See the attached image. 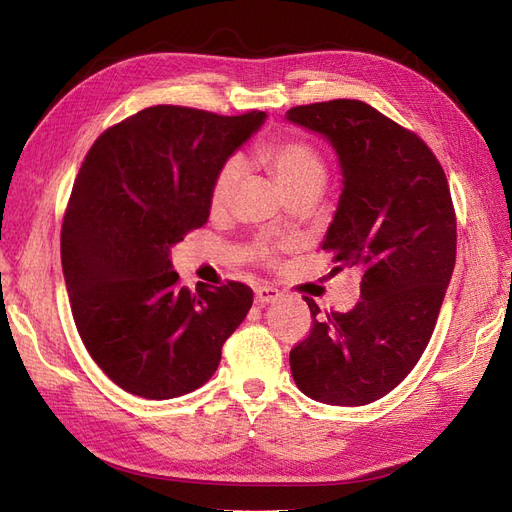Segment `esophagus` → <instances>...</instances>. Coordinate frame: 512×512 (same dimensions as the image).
<instances>
[{
  "mask_svg": "<svg viewBox=\"0 0 512 512\" xmlns=\"http://www.w3.org/2000/svg\"><path fill=\"white\" fill-rule=\"evenodd\" d=\"M281 298V294H279V289H274V287H270V285H259L257 289H255V300H257V304H270V302H274V300H279Z\"/></svg>",
  "mask_w": 512,
  "mask_h": 512,
  "instance_id": "1",
  "label": "esophagus"
}]
</instances>
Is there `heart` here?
Returning <instances> with one entry per match:
<instances>
[{"mask_svg":"<svg viewBox=\"0 0 512 512\" xmlns=\"http://www.w3.org/2000/svg\"><path fill=\"white\" fill-rule=\"evenodd\" d=\"M257 160L264 165L272 178L279 182L287 197L300 191H319L328 180V169L321 154L300 139H272L261 145ZM244 178V163L240 156H231L218 167L212 186H210V208L212 212H223L231 206L233 197L238 193V186ZM257 257H270L272 248L266 242H257L253 246Z\"/></svg>","mask_w":512,"mask_h":512,"instance_id":"b5f03b06","label":"heart"}]
</instances>
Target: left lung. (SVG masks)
<instances>
[{
	"mask_svg": "<svg viewBox=\"0 0 512 512\" xmlns=\"http://www.w3.org/2000/svg\"><path fill=\"white\" fill-rule=\"evenodd\" d=\"M287 120L330 141L343 191L321 248L332 272L362 270L360 302L326 313L289 354L296 386L328 405H367L407 377L431 339L455 270L457 218L427 143L362 100H328Z\"/></svg>",
	"mask_w": 512,
	"mask_h": 512,
	"instance_id": "8db88e82",
	"label": "left lung"
}]
</instances>
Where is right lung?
<instances>
[{
    "mask_svg": "<svg viewBox=\"0 0 512 512\" xmlns=\"http://www.w3.org/2000/svg\"><path fill=\"white\" fill-rule=\"evenodd\" d=\"M264 120L156 105L87 152L64 214L62 270L85 349L122 390L156 401L197 390L251 309L244 283L180 287L169 255L208 223L218 167Z\"/></svg>",
    "mask_w": 512,
    "mask_h": 512,
    "instance_id": "1",
    "label": "right lung"
}]
</instances>
